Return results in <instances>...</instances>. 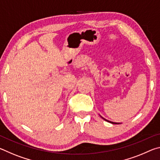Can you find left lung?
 Wrapping results in <instances>:
<instances>
[{
	"mask_svg": "<svg viewBox=\"0 0 160 160\" xmlns=\"http://www.w3.org/2000/svg\"><path fill=\"white\" fill-rule=\"evenodd\" d=\"M102 117V116H101ZM103 119H104V120H105V121H108V122H109V123H113V124H118L117 123H113V122H112V121H108V120H107V119H105V118H104L103 117H102ZM119 124V123H118Z\"/></svg>",
	"mask_w": 160,
	"mask_h": 160,
	"instance_id": "obj_1",
	"label": "left lung"
}]
</instances>
